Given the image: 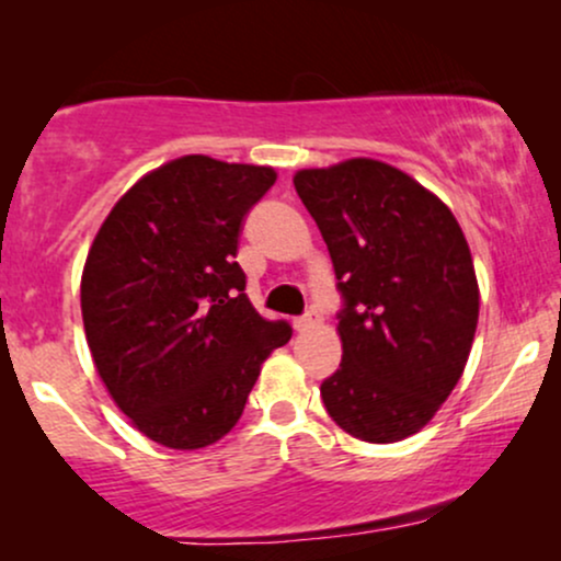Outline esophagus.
Listing matches in <instances>:
<instances>
[{
	"label": "esophagus",
	"instance_id": "34e87169",
	"mask_svg": "<svg viewBox=\"0 0 561 561\" xmlns=\"http://www.w3.org/2000/svg\"><path fill=\"white\" fill-rule=\"evenodd\" d=\"M319 324V317L317 313H306V317H298V319H293V327L298 332H306V330H311V327H317Z\"/></svg>",
	"mask_w": 561,
	"mask_h": 561
}]
</instances>
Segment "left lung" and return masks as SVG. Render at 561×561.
<instances>
[{"label": "left lung", "mask_w": 561, "mask_h": 561, "mask_svg": "<svg viewBox=\"0 0 561 561\" xmlns=\"http://www.w3.org/2000/svg\"><path fill=\"white\" fill-rule=\"evenodd\" d=\"M295 190L332 255L343 362L321 382L337 427L398 443L437 414L472 351L480 287L456 216L375 158L300 169Z\"/></svg>", "instance_id": "obj_1"}]
</instances>
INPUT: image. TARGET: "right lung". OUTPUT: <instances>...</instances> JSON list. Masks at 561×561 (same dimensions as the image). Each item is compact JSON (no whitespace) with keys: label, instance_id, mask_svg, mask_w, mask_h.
Instances as JSON below:
<instances>
[{"label":"right lung","instance_id":"right-lung-1","mask_svg":"<svg viewBox=\"0 0 561 561\" xmlns=\"http://www.w3.org/2000/svg\"><path fill=\"white\" fill-rule=\"evenodd\" d=\"M272 165L184 156L145 173L102 221L81 274L96 375L150 440L214 446L289 324L259 317L237 263L242 221Z\"/></svg>","mask_w":561,"mask_h":561}]
</instances>
